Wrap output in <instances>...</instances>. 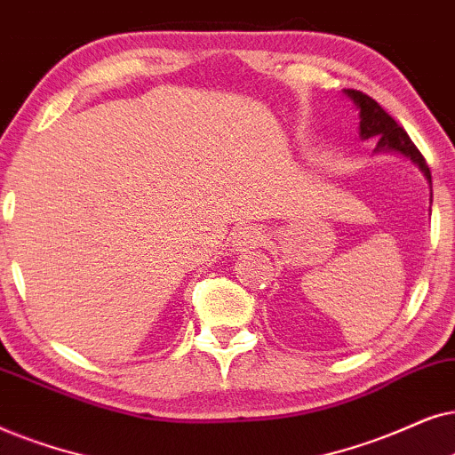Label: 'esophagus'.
<instances>
[{"instance_id":"obj_1","label":"esophagus","mask_w":455,"mask_h":455,"mask_svg":"<svg viewBox=\"0 0 455 455\" xmlns=\"http://www.w3.org/2000/svg\"><path fill=\"white\" fill-rule=\"evenodd\" d=\"M264 241V233L259 231L258 227H243L235 233V241L233 247L237 251H247V250H256V247Z\"/></svg>"}]
</instances>
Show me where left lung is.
<instances>
[{
  "mask_svg": "<svg viewBox=\"0 0 455 455\" xmlns=\"http://www.w3.org/2000/svg\"><path fill=\"white\" fill-rule=\"evenodd\" d=\"M345 93H347L351 100H354V104L360 108L362 139L379 137L377 151H387V149L402 151L403 156H408L411 162H416V164L420 166V171L425 172L427 180L431 183V171H428L425 156H422L420 149L411 143L408 132H405L402 126H399L395 120H393L389 114H387L383 108L372 100L371 95L362 93V91H355V89H347Z\"/></svg>",
  "mask_w": 455,
  "mask_h": 455,
  "instance_id": "8db88e82",
  "label": "left lung"
}]
</instances>
